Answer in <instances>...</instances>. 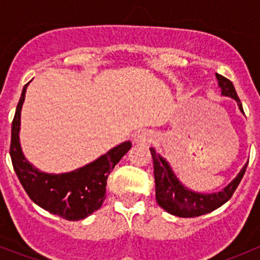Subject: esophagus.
I'll use <instances>...</instances> for the list:
<instances>
[{
  "label": "esophagus",
  "instance_id": "34e87169",
  "mask_svg": "<svg viewBox=\"0 0 260 260\" xmlns=\"http://www.w3.org/2000/svg\"><path fill=\"white\" fill-rule=\"evenodd\" d=\"M153 139H155V137H153L152 133H151V132H144V133H142L141 135H138L137 142H138V143H141V144H144V146H147V144L152 143Z\"/></svg>",
  "mask_w": 260,
  "mask_h": 260
}]
</instances>
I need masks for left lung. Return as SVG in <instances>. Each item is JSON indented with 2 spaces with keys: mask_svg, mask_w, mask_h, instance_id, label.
<instances>
[{
  "mask_svg": "<svg viewBox=\"0 0 260 260\" xmlns=\"http://www.w3.org/2000/svg\"><path fill=\"white\" fill-rule=\"evenodd\" d=\"M216 77L219 80V86L221 87L222 95L233 98L243 113L242 104H241L240 98L234 89L233 83L228 78L220 74H216ZM150 151L153 160L156 201H157L158 206L164 208L167 212L178 216V217H197V216L206 215L226 203L240 185L247 167V164L245 165L240 174L222 191L216 192V194H198V192L191 191L185 187L180 181L177 180L169 164L161 156L157 155L153 148H150Z\"/></svg>",
  "mask_w": 260,
  "mask_h": 260,
  "instance_id": "obj_1",
  "label": "left lung"
}]
</instances>
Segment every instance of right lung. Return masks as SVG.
I'll return each instance as SVG.
<instances>
[{
    "label": "right lung",
    "mask_w": 260,
    "mask_h": 260,
    "mask_svg": "<svg viewBox=\"0 0 260 260\" xmlns=\"http://www.w3.org/2000/svg\"><path fill=\"white\" fill-rule=\"evenodd\" d=\"M28 83L23 87L11 123L10 157L23 189L32 202L48 212L69 221L86 219L102 207L108 176L122 156L132 148L130 142L114 147L91 164L70 173L48 174L39 172L23 156L19 144L20 109Z\"/></svg>",
    "instance_id": "1"
}]
</instances>
